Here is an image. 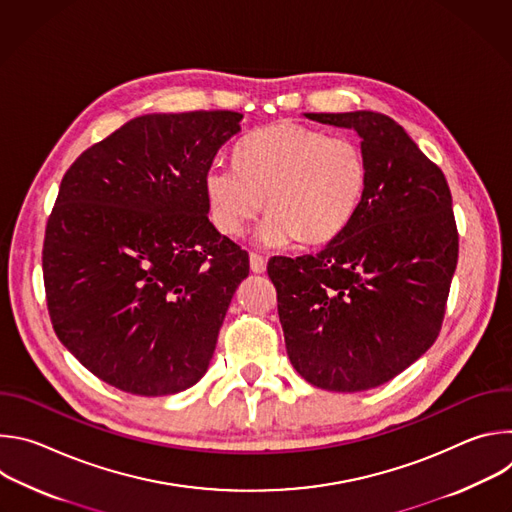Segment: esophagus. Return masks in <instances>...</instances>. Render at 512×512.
I'll return each mask as SVG.
<instances>
[{"label": "esophagus", "mask_w": 512, "mask_h": 512, "mask_svg": "<svg viewBox=\"0 0 512 512\" xmlns=\"http://www.w3.org/2000/svg\"><path fill=\"white\" fill-rule=\"evenodd\" d=\"M249 265H251V271L253 273H263L265 267H267V259L259 253H251L249 255Z\"/></svg>", "instance_id": "1"}]
</instances>
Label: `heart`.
Listing matches in <instances>:
<instances>
[{
    "label": "heart",
    "mask_w": 512,
    "mask_h": 512,
    "mask_svg": "<svg viewBox=\"0 0 512 512\" xmlns=\"http://www.w3.org/2000/svg\"><path fill=\"white\" fill-rule=\"evenodd\" d=\"M371 182L369 156L348 135L277 121L249 133L235 148V166L212 164L204 194L212 225L241 237L263 210L259 241L322 247L354 223Z\"/></svg>",
    "instance_id": "heart-1"
}]
</instances>
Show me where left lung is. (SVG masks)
<instances>
[{
	"label": "left lung",
	"mask_w": 512,
	"mask_h": 512,
	"mask_svg": "<svg viewBox=\"0 0 512 512\" xmlns=\"http://www.w3.org/2000/svg\"><path fill=\"white\" fill-rule=\"evenodd\" d=\"M306 117L356 129L371 182L342 237L316 255L273 257L267 273L294 369L326 391H367L405 371L442 330L458 263L452 194L391 117Z\"/></svg>",
	"instance_id": "1"
}]
</instances>
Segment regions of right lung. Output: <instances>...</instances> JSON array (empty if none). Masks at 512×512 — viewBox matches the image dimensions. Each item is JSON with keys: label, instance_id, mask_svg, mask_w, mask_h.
<instances>
[{"label": "right lung", "instance_id": "obj_1", "mask_svg": "<svg viewBox=\"0 0 512 512\" xmlns=\"http://www.w3.org/2000/svg\"><path fill=\"white\" fill-rule=\"evenodd\" d=\"M241 113L127 121L66 170L48 216L42 273L58 340L131 395L192 387L249 255L208 221L204 172Z\"/></svg>", "mask_w": 512, "mask_h": 512}]
</instances>
